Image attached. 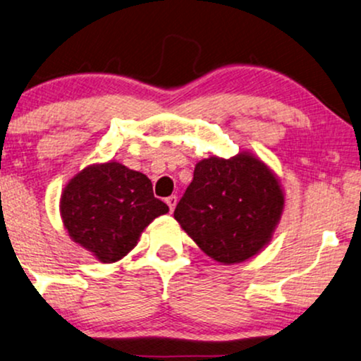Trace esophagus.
I'll list each match as a JSON object with an SVG mask.
<instances>
[{
    "mask_svg": "<svg viewBox=\"0 0 361 361\" xmlns=\"http://www.w3.org/2000/svg\"><path fill=\"white\" fill-rule=\"evenodd\" d=\"M165 201H166V204H168V208H170V211L175 209V206H176V201H178V198H176L175 195L168 196V198H166Z\"/></svg>",
    "mask_w": 361,
    "mask_h": 361,
    "instance_id": "esophagus-1",
    "label": "esophagus"
}]
</instances>
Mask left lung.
I'll list each match as a JSON object with an SVG mask.
<instances>
[{
    "mask_svg": "<svg viewBox=\"0 0 361 361\" xmlns=\"http://www.w3.org/2000/svg\"><path fill=\"white\" fill-rule=\"evenodd\" d=\"M282 209L284 193L276 175L244 152L196 163L175 219L211 259L238 264L271 241Z\"/></svg>",
    "mask_w": 361,
    "mask_h": 361,
    "instance_id": "8db88e82",
    "label": "left lung"
}]
</instances>
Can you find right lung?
Returning a JSON list of instances; mask_svg holds the SVG:
<instances>
[{
  "mask_svg": "<svg viewBox=\"0 0 361 361\" xmlns=\"http://www.w3.org/2000/svg\"><path fill=\"white\" fill-rule=\"evenodd\" d=\"M165 213L168 206L153 196L152 181L117 161L84 168L61 196L69 236L107 264L127 256L143 229Z\"/></svg>",
  "mask_w": 361,
  "mask_h": 361,
  "instance_id": "1",
  "label": "right lung"
}]
</instances>
